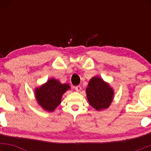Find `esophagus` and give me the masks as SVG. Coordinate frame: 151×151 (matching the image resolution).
<instances>
[{
	"label": "esophagus",
	"mask_w": 151,
	"mask_h": 151,
	"mask_svg": "<svg viewBox=\"0 0 151 151\" xmlns=\"http://www.w3.org/2000/svg\"><path fill=\"white\" fill-rule=\"evenodd\" d=\"M74 89H75L76 91H78V92H80L81 90V86L78 85V86H76L75 87H74Z\"/></svg>",
	"instance_id": "34e87169"
}]
</instances>
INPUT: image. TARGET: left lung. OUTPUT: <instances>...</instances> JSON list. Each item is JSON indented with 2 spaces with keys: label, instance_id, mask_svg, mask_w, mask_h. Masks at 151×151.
<instances>
[{
  "label": "left lung",
  "instance_id": "left-lung-1",
  "mask_svg": "<svg viewBox=\"0 0 151 151\" xmlns=\"http://www.w3.org/2000/svg\"><path fill=\"white\" fill-rule=\"evenodd\" d=\"M86 92L90 105L96 110L108 108L113 99V90L99 77L90 80Z\"/></svg>",
  "mask_w": 151,
  "mask_h": 151
}]
</instances>
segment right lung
I'll return each mask as SVG.
<instances>
[{"mask_svg": "<svg viewBox=\"0 0 151 151\" xmlns=\"http://www.w3.org/2000/svg\"><path fill=\"white\" fill-rule=\"evenodd\" d=\"M70 88L67 84H62L56 79H51L36 89V99L45 110L53 111L61 102L62 94Z\"/></svg>", "mask_w": 151, "mask_h": 151, "instance_id": "1", "label": "right lung"}]
</instances>
